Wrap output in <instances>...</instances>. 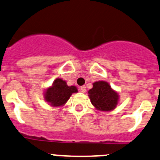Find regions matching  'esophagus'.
I'll return each mask as SVG.
<instances>
[{"instance_id":"esophagus-1","label":"esophagus","mask_w":160,"mask_h":160,"mask_svg":"<svg viewBox=\"0 0 160 160\" xmlns=\"http://www.w3.org/2000/svg\"><path fill=\"white\" fill-rule=\"evenodd\" d=\"M86 90H87V89H86V86H82V87H80V91H81L82 93H85Z\"/></svg>"}]
</instances>
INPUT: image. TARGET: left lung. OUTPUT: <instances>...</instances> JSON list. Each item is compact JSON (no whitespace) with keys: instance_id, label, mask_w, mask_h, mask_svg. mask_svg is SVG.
I'll use <instances>...</instances> for the list:
<instances>
[{"instance_id":"obj_1","label":"left lung","mask_w":160,"mask_h":160,"mask_svg":"<svg viewBox=\"0 0 160 160\" xmlns=\"http://www.w3.org/2000/svg\"><path fill=\"white\" fill-rule=\"evenodd\" d=\"M91 103L100 111H111L117 107L120 96L107 82L100 80L94 82L93 88L88 91Z\"/></svg>"}]
</instances>
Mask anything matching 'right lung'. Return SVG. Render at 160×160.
<instances>
[{
    "mask_svg": "<svg viewBox=\"0 0 160 160\" xmlns=\"http://www.w3.org/2000/svg\"><path fill=\"white\" fill-rule=\"evenodd\" d=\"M77 92L78 90L75 86L70 87L65 80L58 78L53 81V84L45 90L43 97L45 101L50 106L60 107L66 103L72 94Z\"/></svg>",
    "mask_w": 160,
    "mask_h": 160,
    "instance_id": "add662e5",
    "label": "right lung"
}]
</instances>
